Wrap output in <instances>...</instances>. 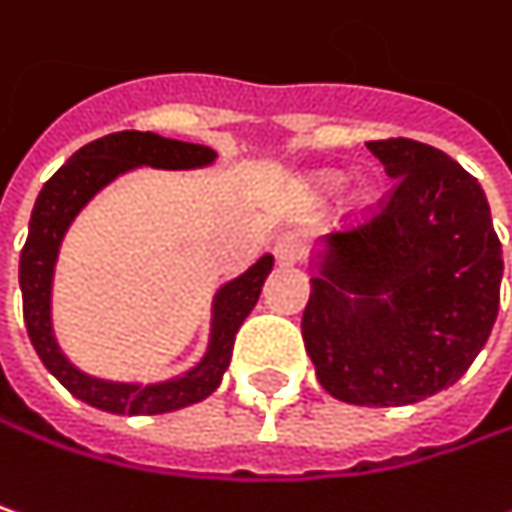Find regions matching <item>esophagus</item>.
Segmentation results:
<instances>
[{
  "label": "esophagus",
  "instance_id": "34e87169",
  "mask_svg": "<svg viewBox=\"0 0 512 512\" xmlns=\"http://www.w3.org/2000/svg\"><path fill=\"white\" fill-rule=\"evenodd\" d=\"M300 238L297 236H282L279 241L274 244V256L279 265H294V262H300Z\"/></svg>",
  "mask_w": 512,
  "mask_h": 512
}]
</instances>
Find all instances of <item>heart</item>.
Listing matches in <instances>:
<instances>
[{
    "instance_id": "1",
    "label": "heart",
    "mask_w": 512,
    "mask_h": 512,
    "mask_svg": "<svg viewBox=\"0 0 512 512\" xmlns=\"http://www.w3.org/2000/svg\"><path fill=\"white\" fill-rule=\"evenodd\" d=\"M341 183H344V177H341V174H317V177H314V189H317V195H332V192H338V189H341ZM373 203H376L373 192L361 186V189H355V192L349 195L347 209L355 215V218H364V215L373 209Z\"/></svg>"
}]
</instances>
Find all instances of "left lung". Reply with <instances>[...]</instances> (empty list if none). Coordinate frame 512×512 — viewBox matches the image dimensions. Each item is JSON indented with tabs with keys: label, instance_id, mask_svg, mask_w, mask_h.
<instances>
[{
	"label": "left lung",
	"instance_id": "obj_1",
	"mask_svg": "<svg viewBox=\"0 0 512 512\" xmlns=\"http://www.w3.org/2000/svg\"><path fill=\"white\" fill-rule=\"evenodd\" d=\"M393 195L311 253L303 341L317 382L349 405H414L455 384L493 332L501 241L481 183L414 139L367 142Z\"/></svg>",
	"mask_w": 512,
	"mask_h": 512
}]
</instances>
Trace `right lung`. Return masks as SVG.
<instances>
[{
    "mask_svg": "<svg viewBox=\"0 0 512 512\" xmlns=\"http://www.w3.org/2000/svg\"><path fill=\"white\" fill-rule=\"evenodd\" d=\"M215 151L195 142L165 139L157 133L122 130L101 136L81 151H75L66 165L40 189L37 203L31 209L28 238L19 256V288H22V314L28 338L37 349L46 370L63 384L72 396L107 414H130L151 417L180 411L215 393L221 384L233 344L241 323L253 311L262 285L274 268V256L265 253L247 271L230 282H224L212 297V320H209V344L203 358L186 373L165 382H113L98 379L78 370L57 344L52 326V279H55L57 253L66 230L78 218V212L116 177L133 168H165V171H192L215 163Z\"/></svg>",
    "mask_w": 512,
    "mask_h": 512,
    "instance_id": "obj_1",
    "label": "right lung"
}]
</instances>
